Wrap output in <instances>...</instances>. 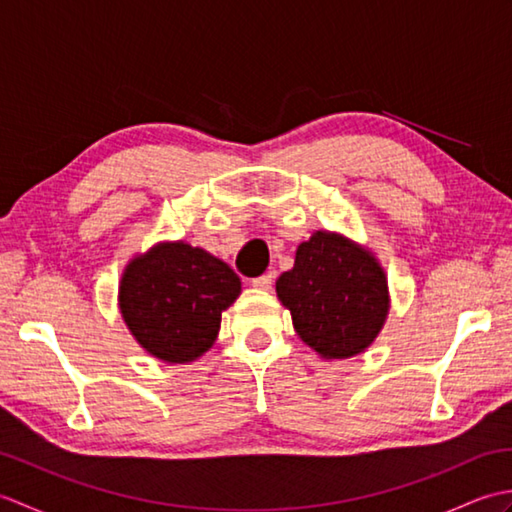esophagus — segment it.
I'll use <instances>...</instances> for the list:
<instances>
[{"label":"esophagus","instance_id":"1","mask_svg":"<svg viewBox=\"0 0 512 512\" xmlns=\"http://www.w3.org/2000/svg\"><path fill=\"white\" fill-rule=\"evenodd\" d=\"M273 281H275V275H273V273H266V275H262V277H255V279H253V288L268 290L270 286H273Z\"/></svg>","mask_w":512,"mask_h":512}]
</instances>
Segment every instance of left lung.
Masks as SVG:
<instances>
[{"mask_svg": "<svg viewBox=\"0 0 512 512\" xmlns=\"http://www.w3.org/2000/svg\"><path fill=\"white\" fill-rule=\"evenodd\" d=\"M277 297L301 341L323 358L365 352L389 312L387 277L367 248L317 231L299 244L295 266L277 279Z\"/></svg>", "mask_w": 512, "mask_h": 512, "instance_id": "1", "label": "left lung"}]
</instances>
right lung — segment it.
I'll use <instances>...</instances> for the list:
<instances>
[{
	"mask_svg": "<svg viewBox=\"0 0 512 512\" xmlns=\"http://www.w3.org/2000/svg\"><path fill=\"white\" fill-rule=\"evenodd\" d=\"M242 281L222 259L187 242H160L127 264L118 308L140 347L165 363H191L215 343Z\"/></svg>",
	"mask_w": 512,
	"mask_h": 512,
	"instance_id": "add662e5",
	"label": "right lung"
}]
</instances>
